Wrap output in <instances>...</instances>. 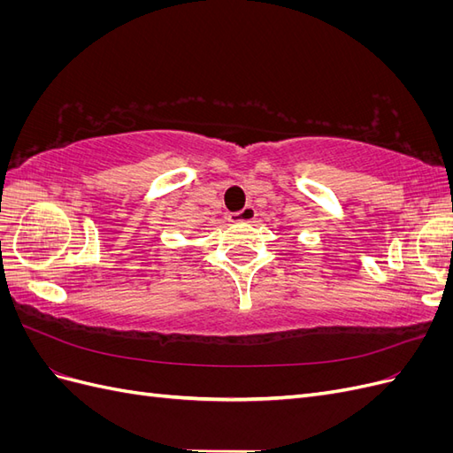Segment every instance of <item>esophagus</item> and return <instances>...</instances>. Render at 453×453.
I'll return each instance as SVG.
<instances>
[{
	"label": "esophagus",
	"mask_w": 453,
	"mask_h": 453,
	"mask_svg": "<svg viewBox=\"0 0 453 453\" xmlns=\"http://www.w3.org/2000/svg\"><path fill=\"white\" fill-rule=\"evenodd\" d=\"M255 215H257V211L253 205H245L243 210H240L236 213H230L228 219H230V223H250V221H253Z\"/></svg>",
	"instance_id": "1"
}]
</instances>
